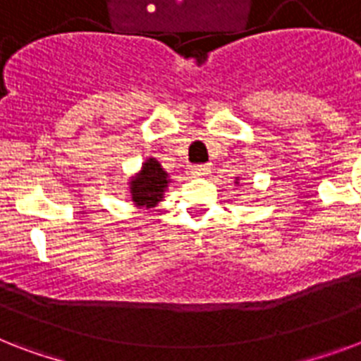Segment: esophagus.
I'll return each mask as SVG.
<instances>
[{
    "label": "esophagus",
    "mask_w": 361,
    "mask_h": 361,
    "mask_svg": "<svg viewBox=\"0 0 361 361\" xmlns=\"http://www.w3.org/2000/svg\"><path fill=\"white\" fill-rule=\"evenodd\" d=\"M191 174L192 176L209 174V164H195V166H191Z\"/></svg>",
    "instance_id": "1"
}]
</instances>
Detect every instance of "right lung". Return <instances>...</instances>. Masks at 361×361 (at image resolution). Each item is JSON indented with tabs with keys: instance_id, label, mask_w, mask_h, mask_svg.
Instances as JSON below:
<instances>
[{
	"instance_id": "add662e5",
	"label": "right lung",
	"mask_w": 361,
	"mask_h": 361,
	"mask_svg": "<svg viewBox=\"0 0 361 361\" xmlns=\"http://www.w3.org/2000/svg\"><path fill=\"white\" fill-rule=\"evenodd\" d=\"M166 172L155 159H147L142 166L140 174L130 183V192L136 206L153 208L163 198V191L166 187Z\"/></svg>"
}]
</instances>
